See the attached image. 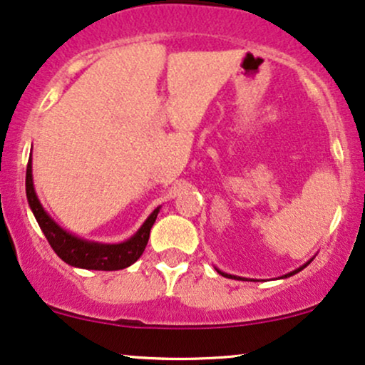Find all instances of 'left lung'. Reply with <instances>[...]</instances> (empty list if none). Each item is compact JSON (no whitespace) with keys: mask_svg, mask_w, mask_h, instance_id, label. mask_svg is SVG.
<instances>
[{"mask_svg":"<svg viewBox=\"0 0 365 365\" xmlns=\"http://www.w3.org/2000/svg\"><path fill=\"white\" fill-rule=\"evenodd\" d=\"M308 266V262H307V264L305 266H302V267H298V269H294L293 271V273H288V274H284V278H288V276H293V274H297V273H299V271H302V269H305V267ZM219 273H220V271H219ZM220 274H222V276H225V278H232V279H241V278H237V276H232V274H225V273H220Z\"/></svg>","mask_w":365,"mask_h":365,"instance_id":"left-lung-1","label":"left lung"}]
</instances>
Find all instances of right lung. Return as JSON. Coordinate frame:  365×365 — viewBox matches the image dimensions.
Masks as SVG:
<instances>
[{
    "label": "right lung",
    "instance_id": "obj_1",
    "mask_svg": "<svg viewBox=\"0 0 365 365\" xmlns=\"http://www.w3.org/2000/svg\"><path fill=\"white\" fill-rule=\"evenodd\" d=\"M26 198L34 210V215L38 222L41 232L45 234L47 241L55 251L60 259L66 261L67 264L76 267H84V269L96 271H118L131 266L133 262L140 259V256L145 251L146 244L150 239V230L153 227L156 215H158L160 207L153 210L146 222L141 225V229L121 244H98L89 242L84 239H79L72 234L60 229L57 224L50 219L47 212L41 207L38 197H36L34 188V178H31V156L26 165Z\"/></svg>",
    "mask_w": 365,
    "mask_h": 365
}]
</instances>
